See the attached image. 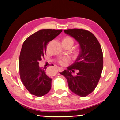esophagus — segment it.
Here are the masks:
<instances>
[{"label":"esophagus","mask_w":120,"mask_h":120,"mask_svg":"<svg viewBox=\"0 0 120 120\" xmlns=\"http://www.w3.org/2000/svg\"><path fill=\"white\" fill-rule=\"evenodd\" d=\"M57 70H58V71H59V72H61V71H63V68H60V67H58L57 68Z\"/></svg>","instance_id":"obj_1"}]
</instances>
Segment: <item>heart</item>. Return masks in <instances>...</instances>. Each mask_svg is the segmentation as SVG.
Instances as JSON below:
<instances>
[{
	"label": "heart",
	"mask_w": 120,
	"mask_h": 120,
	"mask_svg": "<svg viewBox=\"0 0 120 120\" xmlns=\"http://www.w3.org/2000/svg\"><path fill=\"white\" fill-rule=\"evenodd\" d=\"M63 41H70L72 43H74V41L73 39H72L70 37H66L65 38ZM68 57H64L63 58H61V59H60L58 61V62H59V64H60L61 66H65V65H66L68 63Z\"/></svg>",
	"instance_id": "obj_1"
}]
</instances>
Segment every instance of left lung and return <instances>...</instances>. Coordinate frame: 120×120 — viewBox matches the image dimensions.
I'll list each match as a JSON object with an SVG mask.
<instances>
[{"instance_id":"obj_1","label":"left lung","mask_w":120,"mask_h":120,"mask_svg":"<svg viewBox=\"0 0 120 120\" xmlns=\"http://www.w3.org/2000/svg\"><path fill=\"white\" fill-rule=\"evenodd\" d=\"M77 41L80 52L75 63L60 74L67 79L69 89L76 95L86 97L95 89L103 68V55L99 41L92 32L83 29L64 30ZM75 69L78 72L72 74Z\"/></svg>"}]
</instances>
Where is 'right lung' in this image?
I'll list each match as a JSON object with an SVG mask.
<instances>
[{"mask_svg":"<svg viewBox=\"0 0 120 120\" xmlns=\"http://www.w3.org/2000/svg\"><path fill=\"white\" fill-rule=\"evenodd\" d=\"M62 30L45 29L32 34L24 41L19 59V75L21 82L31 94L41 97L48 93L52 79L46 75L45 70L39 67V61L46 53L48 43Z\"/></svg>","mask_w":120,"mask_h":120,"instance_id":"1","label":"right lung"}]
</instances>
